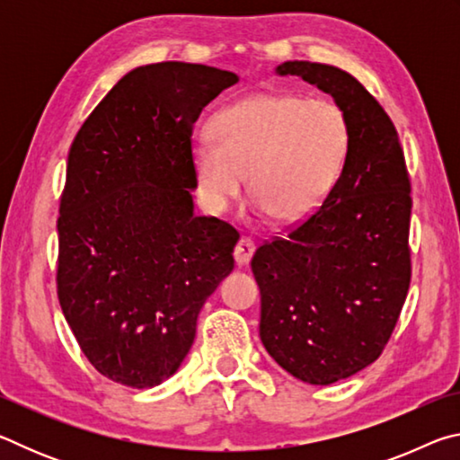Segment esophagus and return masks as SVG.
Segmentation results:
<instances>
[{"mask_svg": "<svg viewBox=\"0 0 460 460\" xmlns=\"http://www.w3.org/2000/svg\"><path fill=\"white\" fill-rule=\"evenodd\" d=\"M255 252V243L249 237H241L237 241L235 249H233V255H235V261L239 263V266H245V263L252 260V255Z\"/></svg>", "mask_w": 460, "mask_h": 460, "instance_id": "34e87169", "label": "esophagus"}]
</instances>
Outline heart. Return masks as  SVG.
<instances>
[{"label":"heart","mask_w":460,"mask_h":460,"mask_svg":"<svg viewBox=\"0 0 460 460\" xmlns=\"http://www.w3.org/2000/svg\"><path fill=\"white\" fill-rule=\"evenodd\" d=\"M213 137L190 142V168L200 205L219 215L245 189L255 211L298 223L321 208L345 166L351 131L331 99L261 93L221 109Z\"/></svg>","instance_id":"heart-1"}]
</instances>
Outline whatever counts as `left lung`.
Wrapping results in <instances>:
<instances>
[{
    "label": "left lung",
    "mask_w": 460,
    "mask_h": 460,
    "mask_svg": "<svg viewBox=\"0 0 460 460\" xmlns=\"http://www.w3.org/2000/svg\"><path fill=\"white\" fill-rule=\"evenodd\" d=\"M276 73L329 93L351 131L329 199L252 260L266 351L296 379L329 385L376 361L400 318L411 276L410 178L392 119L353 75L308 60Z\"/></svg>",
    "instance_id": "left-lung-1"
}]
</instances>
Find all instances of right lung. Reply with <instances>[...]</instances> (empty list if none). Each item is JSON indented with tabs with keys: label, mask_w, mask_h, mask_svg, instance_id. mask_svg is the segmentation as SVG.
I'll return each mask as SVG.
<instances>
[{
	"label": "right lung",
	"mask_w": 460,
	"mask_h": 460,
	"mask_svg": "<svg viewBox=\"0 0 460 460\" xmlns=\"http://www.w3.org/2000/svg\"><path fill=\"white\" fill-rule=\"evenodd\" d=\"M239 79L190 62L129 71L68 152L58 302L101 376L144 389L189 355L202 305L233 270L239 233L194 215L192 126Z\"/></svg>",
	"instance_id": "obj_1"
}]
</instances>
